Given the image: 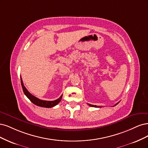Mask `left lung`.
Wrapping results in <instances>:
<instances>
[{
	"label": "left lung",
	"mask_w": 148,
	"mask_h": 148,
	"mask_svg": "<svg viewBox=\"0 0 148 148\" xmlns=\"http://www.w3.org/2000/svg\"><path fill=\"white\" fill-rule=\"evenodd\" d=\"M118 103H117L116 104V105H117V104ZM88 104V105L90 106H92V107H95V108H101V106H96V105H92V104ZM115 105V106H116Z\"/></svg>",
	"instance_id": "left-lung-1"
}]
</instances>
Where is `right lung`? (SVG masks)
<instances>
[{
  "mask_svg": "<svg viewBox=\"0 0 148 148\" xmlns=\"http://www.w3.org/2000/svg\"><path fill=\"white\" fill-rule=\"evenodd\" d=\"M21 86H22V88L23 90V92L25 93V95L28 98L30 101L34 103L36 105L38 106H40V107H43V108H52L55 106H56V104H58L62 98V96H61L58 98L56 100H54V101H45V100H42L40 99L39 98H36V97H34V95H32L31 93H30L28 90L26 89V88L24 86V84L23 82V80L21 77Z\"/></svg>",
  "mask_w": 148,
  "mask_h": 148,
  "instance_id": "right-lung-1",
  "label": "right lung"
}]
</instances>
